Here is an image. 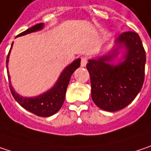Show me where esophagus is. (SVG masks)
I'll return each mask as SVG.
<instances>
[{
    "instance_id": "esophagus-1",
    "label": "esophagus",
    "mask_w": 151,
    "mask_h": 151,
    "mask_svg": "<svg viewBox=\"0 0 151 151\" xmlns=\"http://www.w3.org/2000/svg\"><path fill=\"white\" fill-rule=\"evenodd\" d=\"M87 63H88V58H87L86 57H84V58H81V67H85V66H86V64H87Z\"/></svg>"
}]
</instances>
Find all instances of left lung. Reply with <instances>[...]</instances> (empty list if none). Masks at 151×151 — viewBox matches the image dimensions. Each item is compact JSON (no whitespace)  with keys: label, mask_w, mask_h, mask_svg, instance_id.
I'll return each instance as SVG.
<instances>
[{"label":"left lung","mask_w":151,"mask_h":151,"mask_svg":"<svg viewBox=\"0 0 151 151\" xmlns=\"http://www.w3.org/2000/svg\"><path fill=\"white\" fill-rule=\"evenodd\" d=\"M129 52L119 65H110L106 61L111 56L91 59L87 64L91 81V96L95 105L107 112L124 108L140 92L145 81L146 55L138 34L124 32L117 38Z\"/></svg>","instance_id":"1"}]
</instances>
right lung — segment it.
I'll list each match as a JSON object with an SVG mask.
<instances>
[{
    "label": "right lung",
    "instance_id": "obj_1",
    "mask_svg": "<svg viewBox=\"0 0 151 151\" xmlns=\"http://www.w3.org/2000/svg\"><path fill=\"white\" fill-rule=\"evenodd\" d=\"M43 26H44L43 23L37 24L33 27L28 28L25 32L19 33L18 36H22V35L27 34V33L32 32L38 31L43 28ZM12 46H13V44H12ZM12 46L10 48V50L12 49ZM10 50H9L7 58H6V70H7V63H8ZM80 63H81L80 59H77L75 62H73L70 66H68L65 70H63V72L60 76L59 79L56 83V85L50 91L42 94V95H39L38 97H35V98L21 97L14 91L11 84H9L10 91L17 102L19 103L22 107L27 109V111L32 113L37 116H40V117L51 116L54 113L58 112L60 108L62 107L63 104L64 102L66 90H67L68 84L70 81V77H71L72 74L74 73V71L80 67ZM8 81H9V76H8Z\"/></svg>",
    "mask_w": 151,
    "mask_h": 151
}]
</instances>
